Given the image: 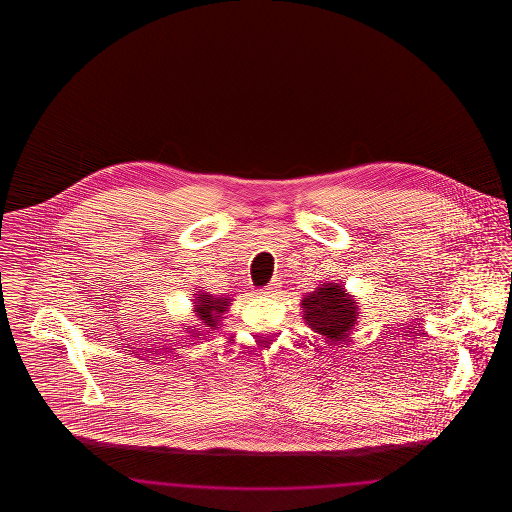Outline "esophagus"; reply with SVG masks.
<instances>
[{"label":"esophagus","instance_id":"obj_1","mask_svg":"<svg viewBox=\"0 0 512 512\" xmlns=\"http://www.w3.org/2000/svg\"><path fill=\"white\" fill-rule=\"evenodd\" d=\"M276 288H278V280H272L265 290H261V293H272Z\"/></svg>","mask_w":512,"mask_h":512}]
</instances>
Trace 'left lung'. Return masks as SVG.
<instances>
[{
    "mask_svg": "<svg viewBox=\"0 0 512 512\" xmlns=\"http://www.w3.org/2000/svg\"><path fill=\"white\" fill-rule=\"evenodd\" d=\"M305 324L326 341H347L349 332L357 324L359 305L345 293V288L334 282L320 284L315 292L301 301Z\"/></svg>",
    "mask_w": 512,
    "mask_h": 512,
    "instance_id": "1",
    "label": "left lung"
}]
</instances>
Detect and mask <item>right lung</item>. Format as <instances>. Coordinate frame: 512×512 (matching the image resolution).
Segmentation results:
<instances>
[{"label": "right lung", "instance_id": "1", "mask_svg": "<svg viewBox=\"0 0 512 512\" xmlns=\"http://www.w3.org/2000/svg\"><path fill=\"white\" fill-rule=\"evenodd\" d=\"M194 309L195 317L205 324L207 328L211 330H217L219 328V322L224 318V313L228 311L230 307V299L228 297H215L213 293L209 292H197L194 293ZM199 324V326H201ZM188 330V328H186ZM197 332V330H195Z\"/></svg>", "mask_w": 512, "mask_h": 512}]
</instances>
